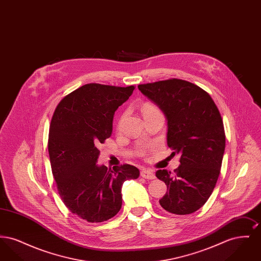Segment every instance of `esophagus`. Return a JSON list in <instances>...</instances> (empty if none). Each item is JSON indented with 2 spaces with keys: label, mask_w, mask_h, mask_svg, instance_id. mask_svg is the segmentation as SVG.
Here are the masks:
<instances>
[{
  "label": "esophagus",
  "mask_w": 261,
  "mask_h": 261,
  "mask_svg": "<svg viewBox=\"0 0 261 261\" xmlns=\"http://www.w3.org/2000/svg\"><path fill=\"white\" fill-rule=\"evenodd\" d=\"M140 174H141V176H142L143 178H145V179L152 180V179L155 178L154 173H153L151 170H149V169H142V170H141V173Z\"/></svg>",
  "instance_id": "esophagus-1"
}]
</instances>
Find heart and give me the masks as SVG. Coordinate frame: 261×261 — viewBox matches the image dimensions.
I'll list each match as a JSON object with an SVG mask.
<instances>
[{
  "label": "heart",
  "instance_id": "heart-1",
  "mask_svg": "<svg viewBox=\"0 0 261 261\" xmlns=\"http://www.w3.org/2000/svg\"><path fill=\"white\" fill-rule=\"evenodd\" d=\"M158 111H159L158 108H156L155 106L149 103V102L144 103L143 107H142V112H143V115H144V116L147 115V114H149V113H151V112H158ZM120 122H121V119H120L119 123H120Z\"/></svg>",
  "mask_w": 261,
  "mask_h": 261
}]
</instances>
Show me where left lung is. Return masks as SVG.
<instances>
[{
	"label": "left lung",
	"instance_id": "left-lung-1",
	"mask_svg": "<svg viewBox=\"0 0 261 261\" xmlns=\"http://www.w3.org/2000/svg\"><path fill=\"white\" fill-rule=\"evenodd\" d=\"M167 119V145L179 153L174 172L161 169L155 176L167 186L160 199L163 210L185 215L199 210L216 185L225 150L223 121L210 94L182 79L141 84Z\"/></svg>",
	"mask_w": 261,
	"mask_h": 261
}]
</instances>
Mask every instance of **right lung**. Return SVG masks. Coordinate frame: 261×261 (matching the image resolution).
<instances>
[{"label":"right lung","instance_id":"add662e5","mask_svg":"<svg viewBox=\"0 0 261 261\" xmlns=\"http://www.w3.org/2000/svg\"><path fill=\"white\" fill-rule=\"evenodd\" d=\"M134 89L86 84L65 96L51 117L48 149L59 194L69 211L88 222L116 215L123 183L140 175L130 164L112 169L97 164L98 148L112 135L113 114Z\"/></svg>","mask_w":261,"mask_h":261}]
</instances>
